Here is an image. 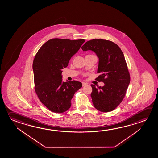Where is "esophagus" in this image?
<instances>
[{
  "label": "esophagus",
  "instance_id": "esophagus-1",
  "mask_svg": "<svg viewBox=\"0 0 158 158\" xmlns=\"http://www.w3.org/2000/svg\"><path fill=\"white\" fill-rule=\"evenodd\" d=\"M82 85H83V86H84L87 85V83H85V82H83V83H82Z\"/></svg>",
  "mask_w": 158,
  "mask_h": 158
}]
</instances>
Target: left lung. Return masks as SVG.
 Here are the masks:
<instances>
[{"label":"left lung","mask_w":158,"mask_h":158,"mask_svg":"<svg viewBox=\"0 0 158 158\" xmlns=\"http://www.w3.org/2000/svg\"><path fill=\"white\" fill-rule=\"evenodd\" d=\"M83 51H92L98 58L96 80L103 86L91 85V97L94 106L100 111L107 112L116 109L124 98L130 76L124 54L117 44L102 39H94L81 47Z\"/></svg>","instance_id":"obj_1"}]
</instances>
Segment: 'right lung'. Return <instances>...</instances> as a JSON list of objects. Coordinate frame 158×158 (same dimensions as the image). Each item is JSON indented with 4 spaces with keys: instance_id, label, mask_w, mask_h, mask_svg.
<instances>
[{
    "instance_id": "right-lung-1",
    "label": "right lung",
    "mask_w": 158,
    "mask_h": 158,
    "mask_svg": "<svg viewBox=\"0 0 158 158\" xmlns=\"http://www.w3.org/2000/svg\"><path fill=\"white\" fill-rule=\"evenodd\" d=\"M84 42V39H51L35 56L32 64L35 91L40 100L51 111H67L75 92L82 87V83L76 80L63 82L62 70Z\"/></svg>"
}]
</instances>
